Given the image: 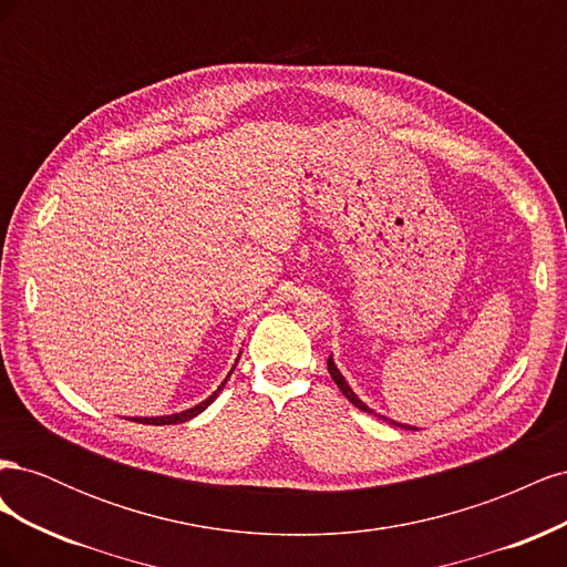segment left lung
Instances as JSON below:
<instances>
[{"label": "left lung", "mask_w": 567, "mask_h": 567, "mask_svg": "<svg viewBox=\"0 0 567 567\" xmlns=\"http://www.w3.org/2000/svg\"><path fill=\"white\" fill-rule=\"evenodd\" d=\"M329 373H331V379L336 381V385L340 388V392H342V394H346V398H348V400H350V402H352V404H354L357 409H362V411H367V414H373V411H371V409H369V406H367V404H364L362 400H359V398H357V394L352 392V388H350V385L346 383V379H342V373H340V371L336 369V364H333V359H331V357H329ZM375 416H379V414H375ZM379 419L388 421L385 416H379ZM390 423H392V425H400V423H394V421H390ZM404 427H406V425H404Z\"/></svg>", "instance_id": "1"}]
</instances>
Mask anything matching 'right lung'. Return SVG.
<instances>
[{
    "label": "right lung",
    "mask_w": 567,
    "mask_h": 567,
    "mask_svg": "<svg viewBox=\"0 0 567 567\" xmlns=\"http://www.w3.org/2000/svg\"><path fill=\"white\" fill-rule=\"evenodd\" d=\"M234 371V369H231ZM229 379V375H227ZM227 379H225V383H227ZM225 383H221L208 400L205 402H200V404H196V406H192V409H186V411H182V414H173V416H156V419H134V421H140V423H148V425H175V423H184V421H188V419H194V416H198L203 409H208L213 402H215V398L217 394L221 392V388H225Z\"/></svg>",
    "instance_id": "1"
}]
</instances>
